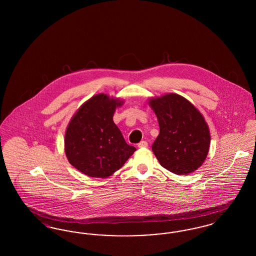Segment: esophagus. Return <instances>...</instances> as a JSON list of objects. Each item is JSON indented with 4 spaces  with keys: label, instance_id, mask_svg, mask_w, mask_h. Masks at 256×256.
<instances>
[{
    "label": "esophagus",
    "instance_id": "obj_1",
    "mask_svg": "<svg viewBox=\"0 0 256 256\" xmlns=\"http://www.w3.org/2000/svg\"><path fill=\"white\" fill-rule=\"evenodd\" d=\"M148 145V142H146V141H141V142L137 145V146H138V148H146Z\"/></svg>",
    "mask_w": 256,
    "mask_h": 256
}]
</instances>
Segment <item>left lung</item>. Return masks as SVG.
<instances>
[{
	"instance_id": "8db88e82",
	"label": "left lung",
	"mask_w": 256,
	"mask_h": 256,
	"mask_svg": "<svg viewBox=\"0 0 256 256\" xmlns=\"http://www.w3.org/2000/svg\"><path fill=\"white\" fill-rule=\"evenodd\" d=\"M159 124L152 150L160 165L176 174H189L206 159L210 130L202 114L187 98L174 93L148 102Z\"/></svg>"
}]
</instances>
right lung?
I'll list each match as a JSON object with an SVG mask.
<instances>
[{
    "instance_id": "right-lung-1",
    "label": "right lung",
    "mask_w": 256,
    "mask_h": 256,
    "mask_svg": "<svg viewBox=\"0 0 256 256\" xmlns=\"http://www.w3.org/2000/svg\"><path fill=\"white\" fill-rule=\"evenodd\" d=\"M120 98L98 94L76 110L68 124L65 154L76 170L90 178H106L121 169L136 148L126 143L121 130L113 122Z\"/></svg>"
}]
</instances>
